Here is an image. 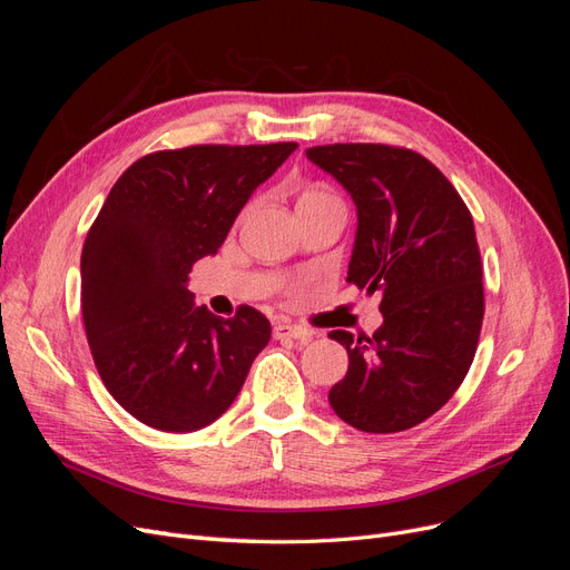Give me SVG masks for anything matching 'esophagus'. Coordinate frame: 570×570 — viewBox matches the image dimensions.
<instances>
[{"label": "esophagus", "mask_w": 570, "mask_h": 570, "mask_svg": "<svg viewBox=\"0 0 570 570\" xmlns=\"http://www.w3.org/2000/svg\"><path fill=\"white\" fill-rule=\"evenodd\" d=\"M273 337L275 340H295V342H308L314 337V331H308L304 325L295 323H275L273 325Z\"/></svg>", "instance_id": "esophagus-1"}]
</instances>
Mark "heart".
Here are the masks:
<instances>
[{"label": "heart", "mask_w": 570, "mask_h": 570, "mask_svg": "<svg viewBox=\"0 0 570 570\" xmlns=\"http://www.w3.org/2000/svg\"><path fill=\"white\" fill-rule=\"evenodd\" d=\"M331 202H340L331 187L308 185L302 189V195L297 199V209H306V206H318V204H331Z\"/></svg>", "instance_id": "obj_1"}]
</instances>
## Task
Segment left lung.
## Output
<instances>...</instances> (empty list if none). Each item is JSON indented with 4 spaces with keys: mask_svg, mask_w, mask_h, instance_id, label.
<instances>
[{
    "mask_svg": "<svg viewBox=\"0 0 570 570\" xmlns=\"http://www.w3.org/2000/svg\"><path fill=\"white\" fill-rule=\"evenodd\" d=\"M356 204L347 281L381 292L383 325L366 337L333 331L350 354L327 400L364 433H400L452 400L469 373L485 295L469 206L421 154L390 145L306 149Z\"/></svg>",
    "mask_w": 570,
    "mask_h": 570,
    "instance_id": "1",
    "label": "left lung"
}]
</instances>
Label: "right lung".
<instances>
[{
    "label": "right lung",
    "instance_id": "1",
    "mask_svg": "<svg viewBox=\"0 0 570 570\" xmlns=\"http://www.w3.org/2000/svg\"><path fill=\"white\" fill-rule=\"evenodd\" d=\"M295 149L297 142L154 151L111 187L82 245V323L101 381L145 425L193 433L214 423L268 344L262 312L239 306L235 318H218L195 304L187 281Z\"/></svg>",
    "mask_w": 570,
    "mask_h": 570
}]
</instances>
